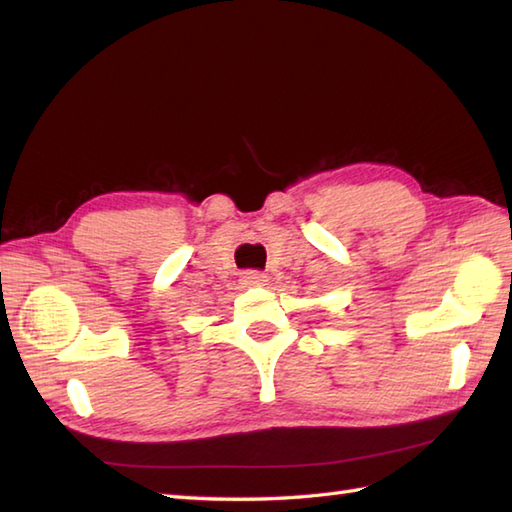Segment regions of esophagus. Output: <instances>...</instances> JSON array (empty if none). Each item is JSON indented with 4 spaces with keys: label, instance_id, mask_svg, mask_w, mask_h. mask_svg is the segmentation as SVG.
Listing matches in <instances>:
<instances>
[{
    "label": "esophagus",
    "instance_id": "esophagus-1",
    "mask_svg": "<svg viewBox=\"0 0 512 512\" xmlns=\"http://www.w3.org/2000/svg\"><path fill=\"white\" fill-rule=\"evenodd\" d=\"M264 281H266V275L257 273V270H246V273H242V284L244 286H262Z\"/></svg>",
    "mask_w": 512,
    "mask_h": 512
}]
</instances>
